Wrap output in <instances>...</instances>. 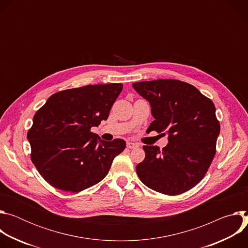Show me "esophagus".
I'll use <instances>...</instances> for the list:
<instances>
[{
	"label": "esophagus",
	"mask_w": 248,
	"mask_h": 248,
	"mask_svg": "<svg viewBox=\"0 0 248 248\" xmlns=\"http://www.w3.org/2000/svg\"><path fill=\"white\" fill-rule=\"evenodd\" d=\"M138 144L137 143H134V142H130V141H129V142H127L126 143V147L128 148V149H136V148H138Z\"/></svg>",
	"instance_id": "34e87169"
}]
</instances>
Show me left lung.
<instances>
[{
    "label": "left lung",
    "mask_w": 248,
    "mask_h": 248,
    "mask_svg": "<svg viewBox=\"0 0 248 248\" xmlns=\"http://www.w3.org/2000/svg\"><path fill=\"white\" fill-rule=\"evenodd\" d=\"M132 87L151 105L155 120L148 130L169 134L162 150L143 146L145 159L136 166L138 178L166 195L191 189L204 178L216 154L220 123L214 103L193 85L176 79L134 82Z\"/></svg>",
    "instance_id": "obj_1"
}]
</instances>
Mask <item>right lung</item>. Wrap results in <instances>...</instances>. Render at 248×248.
Wrapping results in <instances>:
<instances>
[{
	"instance_id": "add662e5",
	"label": "right lung",
	"mask_w": 248,
	"mask_h": 248,
	"mask_svg": "<svg viewBox=\"0 0 248 248\" xmlns=\"http://www.w3.org/2000/svg\"><path fill=\"white\" fill-rule=\"evenodd\" d=\"M122 90V83L62 90L35 113L27 132L30 158L49 185L77 193L107 175L125 142L119 138L100 140L91 127L108 119Z\"/></svg>"
}]
</instances>
